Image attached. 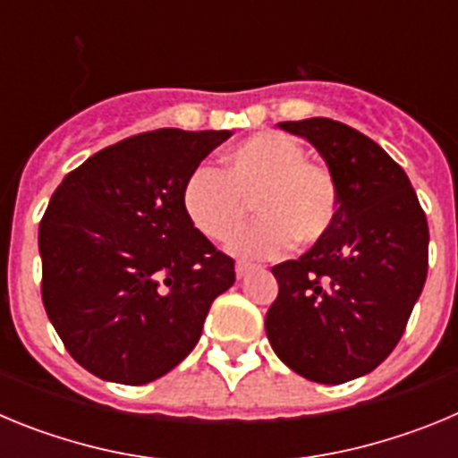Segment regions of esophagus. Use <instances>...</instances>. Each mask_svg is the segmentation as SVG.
Masks as SVG:
<instances>
[{"label": "esophagus", "instance_id": "obj_1", "mask_svg": "<svg viewBox=\"0 0 458 458\" xmlns=\"http://www.w3.org/2000/svg\"><path fill=\"white\" fill-rule=\"evenodd\" d=\"M250 273H252V266L245 264V261H238V264H236V277L242 279L245 275H250Z\"/></svg>", "mask_w": 458, "mask_h": 458}]
</instances>
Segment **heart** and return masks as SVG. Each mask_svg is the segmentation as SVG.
Returning <instances> with one entry per match:
<instances>
[{
    "label": "heart",
    "mask_w": 458,
    "mask_h": 458,
    "mask_svg": "<svg viewBox=\"0 0 458 458\" xmlns=\"http://www.w3.org/2000/svg\"><path fill=\"white\" fill-rule=\"evenodd\" d=\"M257 216L233 250L242 257H275L291 245L317 242L337 217L333 174L310 163L302 141L284 132H259L225 156V172L199 165L183 185V208L206 238L232 241L250 216Z\"/></svg>",
    "instance_id": "b5f03b06"
}]
</instances>
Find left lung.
I'll return each mask as SVG.
<instances>
[{"mask_svg":"<svg viewBox=\"0 0 458 458\" xmlns=\"http://www.w3.org/2000/svg\"><path fill=\"white\" fill-rule=\"evenodd\" d=\"M277 125L326 160L337 217L302 257L273 268L266 335L295 374L339 386L374 371L402 339L427 279V216L406 172L355 128L321 116Z\"/></svg>","mask_w":458,"mask_h":458,"instance_id":"8db88e82","label":"left lung"}]
</instances>
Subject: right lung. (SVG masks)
Masks as SVG:
<instances>
[{"label":"right lung","mask_w":458,"mask_h":458,"mask_svg":"<svg viewBox=\"0 0 458 458\" xmlns=\"http://www.w3.org/2000/svg\"><path fill=\"white\" fill-rule=\"evenodd\" d=\"M229 131L160 128L72 169L38 226L43 305L72 360L144 386L188 358L233 259L188 220L183 185Z\"/></svg>","instance_id":"add662e5"}]
</instances>
